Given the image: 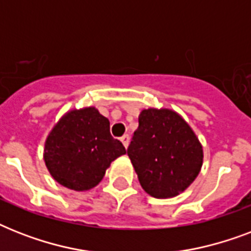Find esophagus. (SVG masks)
<instances>
[{"label":"esophagus","mask_w":251,"mask_h":251,"mask_svg":"<svg viewBox=\"0 0 251 251\" xmlns=\"http://www.w3.org/2000/svg\"><path fill=\"white\" fill-rule=\"evenodd\" d=\"M121 142H122V145L125 146V149H127V146H129V142H130V138L127 134H125L124 137H121Z\"/></svg>","instance_id":"esophagus-1"}]
</instances>
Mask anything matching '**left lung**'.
<instances>
[{
    "label": "left lung",
    "instance_id": "8db88e82",
    "mask_svg": "<svg viewBox=\"0 0 251 251\" xmlns=\"http://www.w3.org/2000/svg\"><path fill=\"white\" fill-rule=\"evenodd\" d=\"M127 155L143 190L153 198L181 194L201 172L203 149L189 124L172 109H143Z\"/></svg>",
    "mask_w": 251,
    "mask_h": 251
}]
</instances>
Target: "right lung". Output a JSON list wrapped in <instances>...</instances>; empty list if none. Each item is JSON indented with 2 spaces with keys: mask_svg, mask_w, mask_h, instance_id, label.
<instances>
[{
  "mask_svg": "<svg viewBox=\"0 0 251 251\" xmlns=\"http://www.w3.org/2000/svg\"><path fill=\"white\" fill-rule=\"evenodd\" d=\"M126 150L110 135L109 120L95 106L69 110L53 126L44 146L49 173L62 186L86 191L102 179Z\"/></svg>",
  "mask_w": 251,
  "mask_h": 251,
  "instance_id": "1",
  "label": "right lung"
}]
</instances>
